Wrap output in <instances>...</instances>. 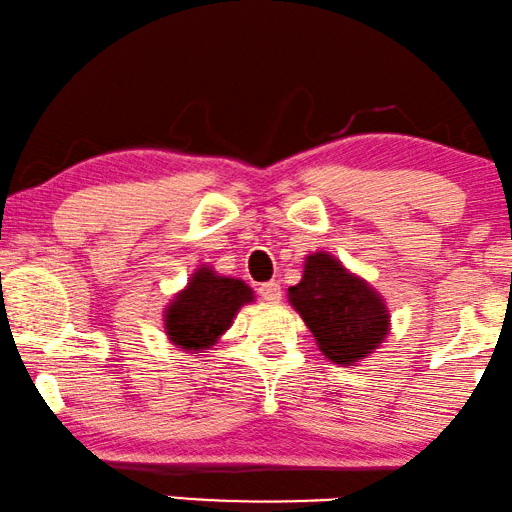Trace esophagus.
<instances>
[{"label": "esophagus", "instance_id": "esophagus-1", "mask_svg": "<svg viewBox=\"0 0 512 512\" xmlns=\"http://www.w3.org/2000/svg\"><path fill=\"white\" fill-rule=\"evenodd\" d=\"M259 297H262L264 301H280V297H283V290H280V283H276V280H269V283H262V285H259Z\"/></svg>", "mask_w": 512, "mask_h": 512}]
</instances>
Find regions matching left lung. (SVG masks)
I'll use <instances>...</instances> for the list:
<instances>
[{
    "label": "left lung",
    "instance_id": "obj_1",
    "mask_svg": "<svg viewBox=\"0 0 512 512\" xmlns=\"http://www.w3.org/2000/svg\"><path fill=\"white\" fill-rule=\"evenodd\" d=\"M290 304L304 318L322 355L350 366L383 343L390 313L380 294L327 253L306 257L304 278L287 290Z\"/></svg>",
    "mask_w": 512,
    "mask_h": 512
}]
</instances>
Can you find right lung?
<instances>
[{"instance_id":"1","label":"right lung","mask_w":512,"mask_h":512,"mask_svg":"<svg viewBox=\"0 0 512 512\" xmlns=\"http://www.w3.org/2000/svg\"><path fill=\"white\" fill-rule=\"evenodd\" d=\"M250 301L253 290L243 280L218 276L201 266L164 313L169 341L192 352L211 348L232 327L239 308Z\"/></svg>"}]
</instances>
